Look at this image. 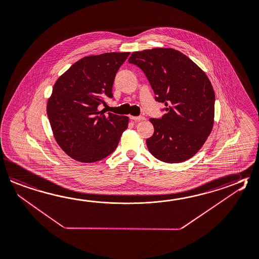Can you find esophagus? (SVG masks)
<instances>
[{
	"instance_id": "obj_1",
	"label": "esophagus",
	"mask_w": 259,
	"mask_h": 259,
	"mask_svg": "<svg viewBox=\"0 0 259 259\" xmlns=\"http://www.w3.org/2000/svg\"><path fill=\"white\" fill-rule=\"evenodd\" d=\"M133 121H144L146 120V118L144 116H130Z\"/></svg>"
}]
</instances>
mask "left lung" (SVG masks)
Here are the masks:
<instances>
[{
    "instance_id": "1",
    "label": "left lung",
    "mask_w": 259,
    "mask_h": 259,
    "mask_svg": "<svg viewBox=\"0 0 259 259\" xmlns=\"http://www.w3.org/2000/svg\"><path fill=\"white\" fill-rule=\"evenodd\" d=\"M128 62L142 70L155 100L166 106L163 116L149 119L154 126L146 141L149 152L167 163L195 156L214 124L215 93L205 72L171 48L135 52Z\"/></svg>"
}]
</instances>
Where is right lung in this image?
<instances>
[{"instance_id":"add662e5","label":"right lung","mask_w":259,"mask_h":259,"mask_svg":"<svg viewBox=\"0 0 259 259\" xmlns=\"http://www.w3.org/2000/svg\"><path fill=\"white\" fill-rule=\"evenodd\" d=\"M130 53H107L80 59L59 77L48 100L53 137L69 157L91 163L112 153L128 117L105 114L99 106L112 98V84Z\"/></svg>"}]
</instances>
